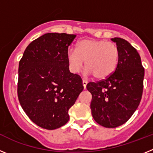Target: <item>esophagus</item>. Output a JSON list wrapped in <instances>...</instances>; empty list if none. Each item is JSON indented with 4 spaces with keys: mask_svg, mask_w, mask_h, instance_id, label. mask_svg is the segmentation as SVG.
Returning a JSON list of instances; mask_svg holds the SVG:
<instances>
[{
    "mask_svg": "<svg viewBox=\"0 0 153 153\" xmlns=\"http://www.w3.org/2000/svg\"><path fill=\"white\" fill-rule=\"evenodd\" d=\"M86 84H87V81H86V79H83V87H84V89H86Z\"/></svg>",
    "mask_w": 153,
    "mask_h": 153,
    "instance_id": "1",
    "label": "esophagus"
}]
</instances>
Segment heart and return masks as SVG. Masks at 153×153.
Instances as JSON below:
<instances>
[{
	"label": "heart",
	"instance_id": "1",
	"mask_svg": "<svg viewBox=\"0 0 153 153\" xmlns=\"http://www.w3.org/2000/svg\"><path fill=\"white\" fill-rule=\"evenodd\" d=\"M67 56L71 72L79 73L85 60L86 74H92L93 77L100 79L114 72L118 64L120 51L112 42L86 39L78 43L76 49H69Z\"/></svg>",
	"mask_w": 153,
	"mask_h": 153
}]
</instances>
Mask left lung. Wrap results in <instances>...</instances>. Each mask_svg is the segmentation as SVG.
I'll return each mask as SVG.
<instances>
[{
	"label": "left lung",
	"mask_w": 153,
	"mask_h": 153,
	"mask_svg": "<svg viewBox=\"0 0 153 153\" xmlns=\"http://www.w3.org/2000/svg\"><path fill=\"white\" fill-rule=\"evenodd\" d=\"M117 44L120 58L114 72L86 89L92 94V115L106 128H116L126 123L140 105L143 91L144 68L139 53L129 42L120 37Z\"/></svg>",
	"instance_id": "8db88e82"
}]
</instances>
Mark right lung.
<instances>
[{
    "label": "right lung",
    "mask_w": 153,
    "mask_h": 153,
    "mask_svg": "<svg viewBox=\"0 0 153 153\" xmlns=\"http://www.w3.org/2000/svg\"><path fill=\"white\" fill-rule=\"evenodd\" d=\"M76 35L48 33L32 41L19 63L17 97L32 122L48 130L68 122L83 86L69 70L67 53Z\"/></svg>",
    "instance_id": "add662e5"
}]
</instances>
